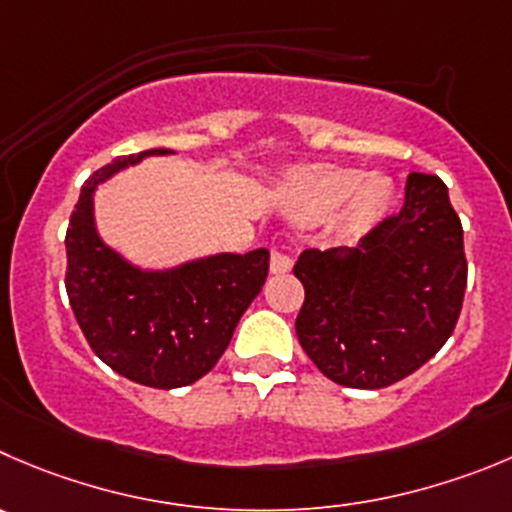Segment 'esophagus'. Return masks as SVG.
I'll list each match as a JSON object with an SVG mask.
<instances>
[{
	"label": "esophagus",
	"instance_id": "34e87169",
	"mask_svg": "<svg viewBox=\"0 0 512 512\" xmlns=\"http://www.w3.org/2000/svg\"><path fill=\"white\" fill-rule=\"evenodd\" d=\"M291 256L284 251L281 246H271V259H269V269L271 274H286V271H291Z\"/></svg>",
	"mask_w": 512,
	"mask_h": 512
}]
</instances>
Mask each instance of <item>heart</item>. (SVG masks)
<instances>
[{
	"mask_svg": "<svg viewBox=\"0 0 512 512\" xmlns=\"http://www.w3.org/2000/svg\"><path fill=\"white\" fill-rule=\"evenodd\" d=\"M349 198V216L354 221H369L389 201V188L384 180L367 178L357 170L324 165L311 170L291 191V203L301 216H324L342 206Z\"/></svg>",
	"mask_w": 512,
	"mask_h": 512,
	"instance_id": "b5f03b06",
	"label": "heart"
}]
</instances>
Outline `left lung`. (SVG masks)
Listing matches in <instances>:
<instances>
[{
	"mask_svg": "<svg viewBox=\"0 0 512 512\" xmlns=\"http://www.w3.org/2000/svg\"><path fill=\"white\" fill-rule=\"evenodd\" d=\"M294 276L301 349L324 377L382 389L410 377L455 332L467 286L460 216L437 175L410 173L405 206L382 218L364 251L309 248Z\"/></svg>",
	"mask_w": 512,
	"mask_h": 512,
	"instance_id": "obj_1",
	"label": "left lung"
}]
</instances>
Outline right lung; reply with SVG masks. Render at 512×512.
Segmentation results:
<instances>
[{
    "label": "right lung",
    "instance_id": "add662e5",
    "mask_svg": "<svg viewBox=\"0 0 512 512\" xmlns=\"http://www.w3.org/2000/svg\"><path fill=\"white\" fill-rule=\"evenodd\" d=\"M143 150L115 158L82 186L67 226L65 289L92 352L115 372L155 389L186 387L216 367L238 319L264 286L269 251L221 253L165 274H143L97 238L92 188Z\"/></svg>",
    "mask_w": 512,
    "mask_h": 512
}]
</instances>
